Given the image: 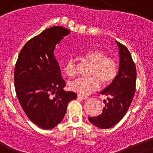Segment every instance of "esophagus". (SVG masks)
<instances>
[{
	"label": "esophagus",
	"mask_w": 153,
	"mask_h": 153,
	"mask_svg": "<svg viewBox=\"0 0 153 153\" xmlns=\"http://www.w3.org/2000/svg\"><path fill=\"white\" fill-rule=\"evenodd\" d=\"M78 98H81L82 99V100H86V99L88 98V96H84V95H81V94H78Z\"/></svg>",
	"instance_id": "1"
}]
</instances>
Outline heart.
<instances>
[{
	"label": "heart",
	"instance_id": "heart-1",
	"mask_svg": "<svg viewBox=\"0 0 153 153\" xmlns=\"http://www.w3.org/2000/svg\"><path fill=\"white\" fill-rule=\"evenodd\" d=\"M83 58L92 64L90 75L88 78H78L69 82L71 91L79 94H88L100 87V81L103 85H110L117 78L119 71V65L116 59L106 56L104 52L100 49H91L83 54ZM65 74L68 77L75 76L76 65L75 60L70 59L64 66Z\"/></svg>",
	"mask_w": 153,
	"mask_h": 153
}]
</instances>
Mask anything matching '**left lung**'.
Listing matches in <instances>:
<instances>
[{
	"label": "left lung",
	"mask_w": 153,
	"mask_h": 153,
	"mask_svg": "<svg viewBox=\"0 0 153 153\" xmlns=\"http://www.w3.org/2000/svg\"><path fill=\"white\" fill-rule=\"evenodd\" d=\"M119 47V71L114 82L100 93L108 96L104 100L105 107L102 114L88 120L100 129H108L119 123L125 116L133 100L136 90L137 69L127 48L116 41Z\"/></svg>",
	"instance_id": "1"
}]
</instances>
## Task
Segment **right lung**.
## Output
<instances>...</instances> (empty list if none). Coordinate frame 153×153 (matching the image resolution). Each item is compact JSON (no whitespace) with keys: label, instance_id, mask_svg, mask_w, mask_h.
Returning a JSON list of instances; mask_svg holds the SVG:
<instances>
[{"label":"right lung","instance_id":"right-lung-1","mask_svg":"<svg viewBox=\"0 0 153 153\" xmlns=\"http://www.w3.org/2000/svg\"><path fill=\"white\" fill-rule=\"evenodd\" d=\"M69 33L62 27L43 30L24 45L14 69L16 97L29 119L44 130L61 122L75 92L65 91L61 70L54 56L56 45Z\"/></svg>","mask_w":153,"mask_h":153}]
</instances>
